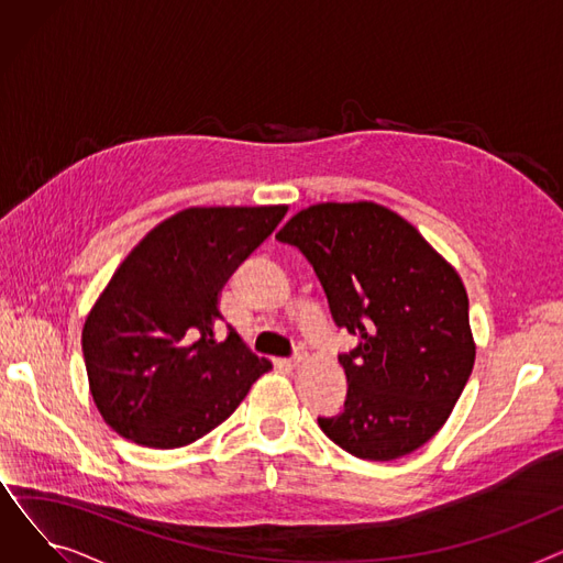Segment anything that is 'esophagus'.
<instances>
[{"mask_svg": "<svg viewBox=\"0 0 563 563\" xmlns=\"http://www.w3.org/2000/svg\"><path fill=\"white\" fill-rule=\"evenodd\" d=\"M306 361H308V353L306 351H297V353H294V356L287 361V365L291 367V369H299L301 365H306Z\"/></svg>", "mask_w": 563, "mask_h": 563, "instance_id": "1", "label": "esophagus"}]
</instances>
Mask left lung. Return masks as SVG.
<instances>
[{
  "instance_id": "obj_1",
  "label": "left lung",
  "mask_w": 563,
  "mask_h": 563,
  "mask_svg": "<svg viewBox=\"0 0 563 563\" xmlns=\"http://www.w3.org/2000/svg\"><path fill=\"white\" fill-rule=\"evenodd\" d=\"M301 249L338 327L361 335L342 353L344 410L319 418L351 456L395 461L442 424L475 367L467 291L418 228L372 200L317 202L276 234Z\"/></svg>"
}]
</instances>
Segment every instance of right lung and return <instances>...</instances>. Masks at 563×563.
I'll list each match as a JSON object with an SVG mask.
<instances>
[{
	"label": "right lung",
	"mask_w": 563,
	"mask_h": 563,
	"mask_svg": "<svg viewBox=\"0 0 563 563\" xmlns=\"http://www.w3.org/2000/svg\"><path fill=\"white\" fill-rule=\"evenodd\" d=\"M287 205L187 207L147 232L113 272L81 331L88 390L104 422L175 450L228 420L272 369L234 329L217 338L221 289Z\"/></svg>",
	"instance_id": "obj_1"
}]
</instances>
